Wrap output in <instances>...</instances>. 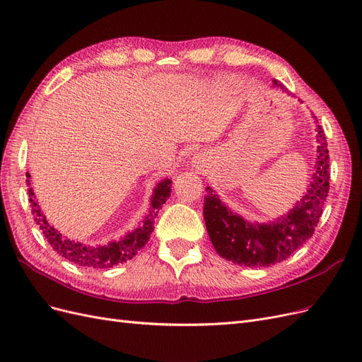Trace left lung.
<instances>
[{
    "mask_svg": "<svg viewBox=\"0 0 362 362\" xmlns=\"http://www.w3.org/2000/svg\"><path fill=\"white\" fill-rule=\"evenodd\" d=\"M273 84L287 89L279 81ZM317 161L313 181L302 199L286 217L270 223H250L234 214L218 199L211 187H206L204 218L208 235L218 255L246 267H267L287 259L306 240L313 237L323 213L329 192V154L322 127H317Z\"/></svg>",
    "mask_w": 362,
    "mask_h": 362,
    "instance_id": "8db88e82",
    "label": "left lung"
}]
</instances>
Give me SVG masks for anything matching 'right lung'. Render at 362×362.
Returning a JSON list of instances; mask_svg holds the SVG:
<instances>
[{
	"label": "right lung",
	"instance_id": "1",
	"mask_svg": "<svg viewBox=\"0 0 362 362\" xmlns=\"http://www.w3.org/2000/svg\"><path fill=\"white\" fill-rule=\"evenodd\" d=\"M27 177H30L28 172ZM28 184L30 181L27 180V185ZM170 185L172 180L168 178L157 185L154 194H152L151 211L145 217V221L140 228H136L133 233L127 234L124 238H120L119 242H112L104 246H87L62 237L57 229H54L47 222L45 216L42 214L37 202L35 201V192H33V189H28V196L31 204V214L35 216V221L42 229L43 235H45L51 247L56 250L59 255L72 261L74 264H78L83 267L108 269L131 259L148 243L152 231H154V218L157 217L161 205L166 202L170 196Z\"/></svg>",
	"mask_w": 362,
	"mask_h": 362
}]
</instances>
